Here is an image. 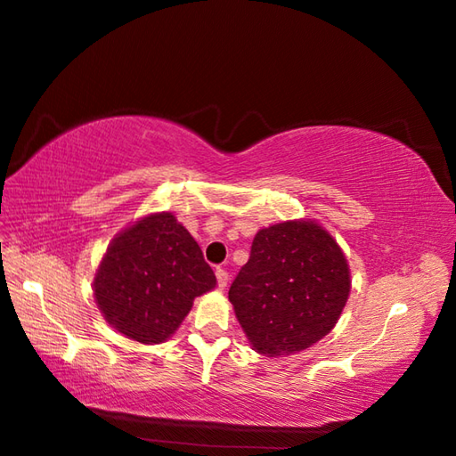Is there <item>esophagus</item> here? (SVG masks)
Returning <instances> with one entry per match:
<instances>
[{"instance_id":"34e87169","label":"esophagus","mask_w":456,"mask_h":456,"mask_svg":"<svg viewBox=\"0 0 456 456\" xmlns=\"http://www.w3.org/2000/svg\"><path fill=\"white\" fill-rule=\"evenodd\" d=\"M216 276H217V284H219V288L223 289L227 286V282H229V274H227V270L225 268H216Z\"/></svg>"}]
</instances>
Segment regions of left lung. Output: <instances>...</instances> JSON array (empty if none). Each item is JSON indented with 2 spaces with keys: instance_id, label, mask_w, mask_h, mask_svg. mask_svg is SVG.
<instances>
[{
  "instance_id": "obj_1",
  "label": "left lung",
  "mask_w": 456,
  "mask_h": 456,
  "mask_svg": "<svg viewBox=\"0 0 456 456\" xmlns=\"http://www.w3.org/2000/svg\"><path fill=\"white\" fill-rule=\"evenodd\" d=\"M351 274L335 239L314 221L260 229L229 302L255 351L268 356L312 346L335 327Z\"/></svg>"
}]
</instances>
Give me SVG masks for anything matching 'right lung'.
I'll use <instances>...</instances> for the list:
<instances>
[{"mask_svg": "<svg viewBox=\"0 0 456 456\" xmlns=\"http://www.w3.org/2000/svg\"><path fill=\"white\" fill-rule=\"evenodd\" d=\"M216 286L200 245L172 213H157L113 239L94 280L110 325L144 345L176 331L193 297Z\"/></svg>", "mask_w": 456, "mask_h": 456, "instance_id": "right-lung-1", "label": "right lung"}]
</instances>
